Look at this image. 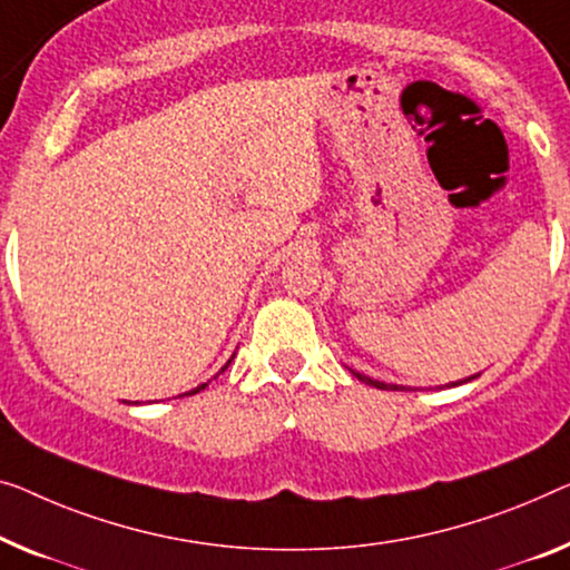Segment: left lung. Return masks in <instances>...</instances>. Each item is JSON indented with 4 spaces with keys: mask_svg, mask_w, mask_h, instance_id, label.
Instances as JSON below:
<instances>
[{
    "mask_svg": "<svg viewBox=\"0 0 570 570\" xmlns=\"http://www.w3.org/2000/svg\"><path fill=\"white\" fill-rule=\"evenodd\" d=\"M353 376L358 379V381H363V384H368V386H376V389H389V392H402V386H396V384H384V381H373V379H368V376H363V373H358V371H353ZM473 379V376H471ZM471 379H465V381H471ZM463 384V381H461Z\"/></svg>",
    "mask_w": 570,
    "mask_h": 570,
    "instance_id": "8db88e82",
    "label": "left lung"
}]
</instances>
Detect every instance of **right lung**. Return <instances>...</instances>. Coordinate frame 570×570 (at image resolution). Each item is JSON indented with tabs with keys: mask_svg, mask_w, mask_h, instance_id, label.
<instances>
[{
	"mask_svg": "<svg viewBox=\"0 0 570 570\" xmlns=\"http://www.w3.org/2000/svg\"><path fill=\"white\" fill-rule=\"evenodd\" d=\"M227 366H230V361H227ZM227 366H225V368H227ZM225 368H223V371H225ZM204 386H207V384H202V386H197V389H194V392H191V394H199Z\"/></svg>",
	"mask_w": 570,
	"mask_h": 570,
	"instance_id": "1",
	"label": "right lung"
}]
</instances>
